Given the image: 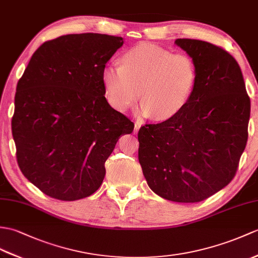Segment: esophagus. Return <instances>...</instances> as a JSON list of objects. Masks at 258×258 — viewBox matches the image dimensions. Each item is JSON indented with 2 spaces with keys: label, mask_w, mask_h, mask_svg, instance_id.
I'll return each mask as SVG.
<instances>
[{
  "label": "esophagus",
  "mask_w": 258,
  "mask_h": 258,
  "mask_svg": "<svg viewBox=\"0 0 258 258\" xmlns=\"http://www.w3.org/2000/svg\"><path fill=\"white\" fill-rule=\"evenodd\" d=\"M141 128V124L140 123H135V125H134V134H136L137 132H139V130Z\"/></svg>",
  "instance_id": "esophagus-1"
}]
</instances>
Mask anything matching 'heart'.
Here are the masks:
<instances>
[{"label":"heart","mask_w":258,"mask_h":258,"mask_svg":"<svg viewBox=\"0 0 258 258\" xmlns=\"http://www.w3.org/2000/svg\"><path fill=\"white\" fill-rule=\"evenodd\" d=\"M101 76L106 101L113 109L124 112L141 95L137 113L165 121L189 103L198 70L188 55L143 43L124 53L122 64H105Z\"/></svg>","instance_id":"obj_1"}]
</instances>
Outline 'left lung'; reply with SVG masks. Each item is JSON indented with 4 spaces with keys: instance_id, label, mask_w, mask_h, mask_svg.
<instances>
[{
    "instance_id": "1",
    "label": "left lung",
    "mask_w": 258,
    "mask_h": 258,
    "mask_svg": "<svg viewBox=\"0 0 258 258\" xmlns=\"http://www.w3.org/2000/svg\"><path fill=\"white\" fill-rule=\"evenodd\" d=\"M175 44L197 66L195 92L176 116L140 128L139 160L155 194L194 203L234 178L247 142L250 100L241 68L223 48L188 38Z\"/></svg>"
}]
</instances>
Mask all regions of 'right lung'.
Masks as SVG:
<instances>
[{
	"label": "right lung",
	"instance_id": "1",
	"mask_svg": "<svg viewBox=\"0 0 258 258\" xmlns=\"http://www.w3.org/2000/svg\"><path fill=\"white\" fill-rule=\"evenodd\" d=\"M123 38L70 34L36 50L17 82L12 133L20 169L41 192L75 201L97 191L134 123L107 103L102 69Z\"/></svg>",
	"mask_w": 258,
	"mask_h": 258
}]
</instances>
